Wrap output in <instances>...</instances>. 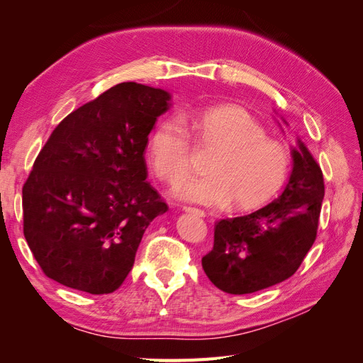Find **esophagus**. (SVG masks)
Wrapping results in <instances>:
<instances>
[{"label":"esophagus","mask_w":363,"mask_h":363,"mask_svg":"<svg viewBox=\"0 0 363 363\" xmlns=\"http://www.w3.org/2000/svg\"><path fill=\"white\" fill-rule=\"evenodd\" d=\"M183 211L188 212V213H195L199 216H206V212L201 211V208H196V207H191V206H183Z\"/></svg>","instance_id":"esophagus-1"}]
</instances>
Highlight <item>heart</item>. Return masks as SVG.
I'll use <instances>...</instances> for the list:
<instances>
[{"mask_svg": "<svg viewBox=\"0 0 363 363\" xmlns=\"http://www.w3.org/2000/svg\"><path fill=\"white\" fill-rule=\"evenodd\" d=\"M200 144L216 148L203 177L186 180L175 195L192 203L250 211L271 200L286 183L292 156L286 145L267 136V130L244 107L221 104L180 119L164 118L152 131L148 160L157 177L179 183L191 171L192 147L188 130Z\"/></svg>", "mask_w": 363, "mask_h": 363, "instance_id": "heart-1", "label": "heart"}]
</instances>
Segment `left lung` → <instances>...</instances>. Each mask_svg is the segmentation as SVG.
Returning <instances> with one entry per match:
<instances>
[{"label":"left lung","mask_w":363,"mask_h":363,"mask_svg":"<svg viewBox=\"0 0 363 363\" xmlns=\"http://www.w3.org/2000/svg\"><path fill=\"white\" fill-rule=\"evenodd\" d=\"M296 144L289 182L277 200L215 224L213 248L201 263L218 289L242 295L274 286L295 274L313 245L324 179L311 151L300 139Z\"/></svg>","instance_id":"1"}]
</instances>
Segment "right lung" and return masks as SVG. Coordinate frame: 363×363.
<instances>
[{"label":"right lung","mask_w":363,"mask_h":363,"mask_svg":"<svg viewBox=\"0 0 363 363\" xmlns=\"http://www.w3.org/2000/svg\"><path fill=\"white\" fill-rule=\"evenodd\" d=\"M169 101L119 83L54 128L23 188L24 236L47 277L95 295L123 284L147 227L168 211L144 152Z\"/></svg>","instance_id":"1"}]
</instances>
